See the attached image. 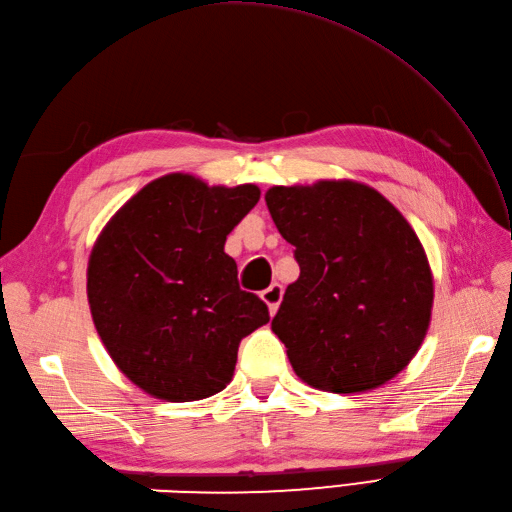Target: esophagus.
<instances>
[{
	"instance_id": "1",
	"label": "esophagus",
	"mask_w": 512,
	"mask_h": 512,
	"mask_svg": "<svg viewBox=\"0 0 512 512\" xmlns=\"http://www.w3.org/2000/svg\"><path fill=\"white\" fill-rule=\"evenodd\" d=\"M262 299H264V303L268 306L270 314H275L277 308H279L281 299H284V288H281L279 284H270V286L262 292Z\"/></svg>"
}]
</instances>
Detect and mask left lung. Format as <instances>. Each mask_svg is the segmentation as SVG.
<instances>
[{
	"mask_svg": "<svg viewBox=\"0 0 512 512\" xmlns=\"http://www.w3.org/2000/svg\"><path fill=\"white\" fill-rule=\"evenodd\" d=\"M266 204L301 270L273 319L295 374L334 394L385 385L431 321L433 277L418 235L387 198L352 180L273 187Z\"/></svg>",
	"mask_w": 512,
	"mask_h": 512,
	"instance_id": "obj_1",
	"label": "left lung"
}]
</instances>
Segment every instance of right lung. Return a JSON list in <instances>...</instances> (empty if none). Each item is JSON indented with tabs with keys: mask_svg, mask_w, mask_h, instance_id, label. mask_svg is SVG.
Here are the masks:
<instances>
[{
	"mask_svg": "<svg viewBox=\"0 0 512 512\" xmlns=\"http://www.w3.org/2000/svg\"><path fill=\"white\" fill-rule=\"evenodd\" d=\"M257 202L255 184L209 187L169 173L125 202L96 239L88 264L96 332L149 396L191 402L222 391L239 341L270 321L224 253L226 235Z\"/></svg>",
	"mask_w": 512,
	"mask_h": 512,
	"instance_id": "add662e5",
	"label": "right lung"
}]
</instances>
